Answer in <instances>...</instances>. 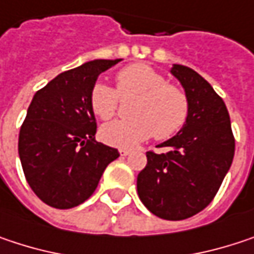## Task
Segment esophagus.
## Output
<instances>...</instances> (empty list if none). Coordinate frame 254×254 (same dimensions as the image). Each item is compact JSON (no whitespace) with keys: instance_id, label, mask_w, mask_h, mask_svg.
Segmentation results:
<instances>
[{"instance_id":"34e87169","label":"esophagus","mask_w":254,"mask_h":254,"mask_svg":"<svg viewBox=\"0 0 254 254\" xmlns=\"http://www.w3.org/2000/svg\"><path fill=\"white\" fill-rule=\"evenodd\" d=\"M119 154H121L122 157H127V155H129V154H130V151L127 150V148H121V150H119Z\"/></svg>"}]
</instances>
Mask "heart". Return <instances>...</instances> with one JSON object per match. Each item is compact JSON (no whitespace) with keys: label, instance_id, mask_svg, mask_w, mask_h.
<instances>
[{"label":"heart","instance_id":"obj_1","mask_svg":"<svg viewBox=\"0 0 254 254\" xmlns=\"http://www.w3.org/2000/svg\"><path fill=\"white\" fill-rule=\"evenodd\" d=\"M118 91L122 96L138 97L133 104L132 119H118L102 127L104 142L130 148L154 135L157 139L173 136L185 125L189 113L186 93L150 65L136 64L121 69L116 75ZM118 91L104 84L96 82L90 91V106L100 119H110L118 109Z\"/></svg>","mask_w":254,"mask_h":254}]
</instances>
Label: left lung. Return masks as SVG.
I'll return each mask as SVG.
<instances>
[{
  "mask_svg": "<svg viewBox=\"0 0 254 254\" xmlns=\"http://www.w3.org/2000/svg\"><path fill=\"white\" fill-rule=\"evenodd\" d=\"M170 72L188 96V119L173 138L158 145L164 152H147L136 189L154 215L180 221L200 212L217 195L233 163L234 136L228 110L212 85L183 65L174 64Z\"/></svg>",
  "mask_w": 254,
  "mask_h": 254,
  "instance_id": "obj_1",
  "label": "left lung"
}]
</instances>
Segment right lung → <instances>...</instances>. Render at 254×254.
Segmentation results:
<instances>
[{
  "label": "right lung",
  "mask_w": 254,
  "mask_h": 254,
  "mask_svg": "<svg viewBox=\"0 0 254 254\" xmlns=\"http://www.w3.org/2000/svg\"><path fill=\"white\" fill-rule=\"evenodd\" d=\"M122 59H94L65 71L33 96L18 135L26 180L46 205L78 206L94 193L104 169L119 157L96 141L90 91Z\"/></svg>",
  "instance_id": "add662e5"
}]
</instances>
